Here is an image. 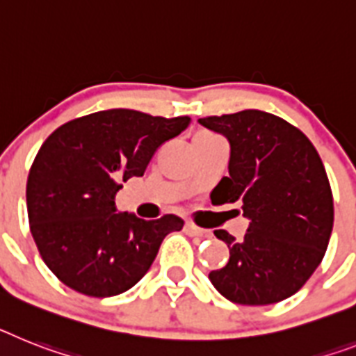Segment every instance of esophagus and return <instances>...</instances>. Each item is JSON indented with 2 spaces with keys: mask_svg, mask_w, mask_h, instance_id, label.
<instances>
[{
  "mask_svg": "<svg viewBox=\"0 0 356 356\" xmlns=\"http://www.w3.org/2000/svg\"><path fill=\"white\" fill-rule=\"evenodd\" d=\"M184 228H186V234L192 235V237H206V235H208L206 229L199 228V226H195L193 222H186L184 224Z\"/></svg>",
  "mask_w": 356,
  "mask_h": 356,
  "instance_id": "34e87169",
  "label": "esophagus"
}]
</instances>
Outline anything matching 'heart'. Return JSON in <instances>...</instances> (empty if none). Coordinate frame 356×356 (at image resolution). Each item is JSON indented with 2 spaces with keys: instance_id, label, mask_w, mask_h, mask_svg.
<instances>
[{
  "instance_id": "obj_1",
  "label": "heart",
  "mask_w": 356,
  "mask_h": 356,
  "mask_svg": "<svg viewBox=\"0 0 356 356\" xmlns=\"http://www.w3.org/2000/svg\"><path fill=\"white\" fill-rule=\"evenodd\" d=\"M204 136H208V134H204Z\"/></svg>"
}]
</instances>
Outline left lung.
<instances>
[{
  "label": "left lung",
  "instance_id": "left-lung-1",
  "mask_svg": "<svg viewBox=\"0 0 356 356\" xmlns=\"http://www.w3.org/2000/svg\"><path fill=\"white\" fill-rule=\"evenodd\" d=\"M229 143L228 177L211 202L243 204L244 238L217 229L229 261L210 271L213 288L235 304L266 306L297 293L318 268L333 229V195L324 164L306 136L261 110L199 119Z\"/></svg>",
  "mask_w": 356,
  "mask_h": 356
}]
</instances>
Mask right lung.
<instances>
[{
  "instance_id": "obj_1",
  "label": "right lung",
  "mask_w": 356,
  "mask_h": 356,
  "mask_svg": "<svg viewBox=\"0 0 356 356\" xmlns=\"http://www.w3.org/2000/svg\"><path fill=\"white\" fill-rule=\"evenodd\" d=\"M190 122L103 110L63 124L43 143L29 173L26 208L38 250L63 284L88 297L124 293L150 270L164 237L183 229L177 215L145 220L119 211L115 195Z\"/></svg>"
}]
</instances>
